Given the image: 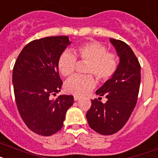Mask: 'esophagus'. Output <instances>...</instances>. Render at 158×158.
Returning <instances> with one entry per match:
<instances>
[{
    "label": "esophagus",
    "instance_id": "obj_1",
    "mask_svg": "<svg viewBox=\"0 0 158 158\" xmlns=\"http://www.w3.org/2000/svg\"><path fill=\"white\" fill-rule=\"evenodd\" d=\"M74 99H75V101H78V100L80 99V97H79V96H76V95H75V96H74Z\"/></svg>",
    "mask_w": 158,
    "mask_h": 158
}]
</instances>
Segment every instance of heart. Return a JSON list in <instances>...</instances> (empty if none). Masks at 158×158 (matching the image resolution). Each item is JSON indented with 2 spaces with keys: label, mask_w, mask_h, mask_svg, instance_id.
<instances>
[{
  "label": "heart",
  "mask_w": 158,
  "mask_h": 158,
  "mask_svg": "<svg viewBox=\"0 0 158 158\" xmlns=\"http://www.w3.org/2000/svg\"><path fill=\"white\" fill-rule=\"evenodd\" d=\"M76 56L80 60L88 62L86 73L88 75H74L65 83L64 88L67 93L75 95H84L89 93L95 86V80L107 82L112 78L119 66L116 54L108 53L104 45L96 41L80 45L75 50ZM76 57L69 51L61 54L58 61V68L63 76L68 77L75 71Z\"/></svg>",
  "instance_id": "obj_1"
}]
</instances>
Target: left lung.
I'll return each instance as SVG.
<instances>
[{
    "mask_svg": "<svg viewBox=\"0 0 158 158\" xmlns=\"http://www.w3.org/2000/svg\"><path fill=\"white\" fill-rule=\"evenodd\" d=\"M120 58L116 74L95 91L104 95L105 104L99 97L91 100L86 114L89 126L101 135H112L120 130L130 117L137 101L140 83V65L130 46L110 38Z\"/></svg>",
    "mask_w": 158,
    "mask_h": 158,
    "instance_id": "left-lung-1",
    "label": "left lung"
}]
</instances>
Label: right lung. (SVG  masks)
Masks as SVG:
<instances>
[{"mask_svg": "<svg viewBox=\"0 0 158 158\" xmlns=\"http://www.w3.org/2000/svg\"><path fill=\"white\" fill-rule=\"evenodd\" d=\"M70 44L67 36L32 41L22 49L14 64L13 83L18 112L26 126L41 136L59 132L74 103L72 95L50 97L62 88L58 61Z\"/></svg>", "mask_w": 158, "mask_h": 158, "instance_id": "add662e5", "label": "right lung"}]
</instances>
